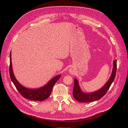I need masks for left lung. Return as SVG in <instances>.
Listing matches in <instances>:
<instances>
[{
  "instance_id": "8db88e82",
  "label": "left lung",
  "mask_w": 128,
  "mask_h": 128,
  "mask_svg": "<svg viewBox=\"0 0 128 128\" xmlns=\"http://www.w3.org/2000/svg\"><path fill=\"white\" fill-rule=\"evenodd\" d=\"M116 61L117 60H116L113 62L114 67L112 74L109 80L103 86L94 92L89 93L83 92L80 88L78 80L77 79L74 78L73 96H74L75 99L80 102H90L98 100L102 97H103L107 92V90H109V88H110L116 77L117 66Z\"/></svg>"
}]
</instances>
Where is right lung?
Masks as SVG:
<instances>
[{"mask_svg":"<svg viewBox=\"0 0 128 128\" xmlns=\"http://www.w3.org/2000/svg\"><path fill=\"white\" fill-rule=\"evenodd\" d=\"M10 76L12 81L19 91L21 95L26 99L33 101H42L47 99L50 95L54 84L61 77V75H58L50 80L45 86L38 88L30 89L24 87L21 84L16 80L12 70L11 52H10Z\"/></svg>","mask_w":128,"mask_h":128,"instance_id":"right-lung-1","label":"right lung"}]
</instances>
